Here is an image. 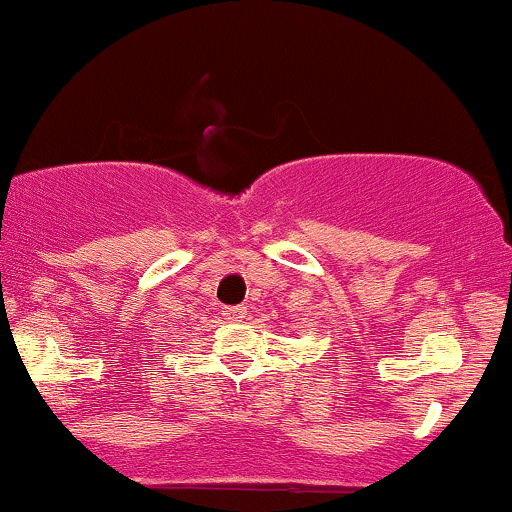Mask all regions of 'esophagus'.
Wrapping results in <instances>:
<instances>
[{"instance_id": "34e87169", "label": "esophagus", "mask_w": 512, "mask_h": 512, "mask_svg": "<svg viewBox=\"0 0 512 512\" xmlns=\"http://www.w3.org/2000/svg\"><path fill=\"white\" fill-rule=\"evenodd\" d=\"M221 315H224L229 322H240L245 317V307L243 305H226L221 307Z\"/></svg>"}]
</instances>
